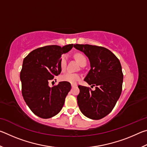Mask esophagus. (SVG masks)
I'll return each instance as SVG.
<instances>
[{
    "mask_svg": "<svg viewBox=\"0 0 147 147\" xmlns=\"http://www.w3.org/2000/svg\"><path fill=\"white\" fill-rule=\"evenodd\" d=\"M76 86H77L76 84H71L72 88H74V87H76Z\"/></svg>",
    "mask_w": 147,
    "mask_h": 147,
    "instance_id": "obj_1",
    "label": "esophagus"
}]
</instances>
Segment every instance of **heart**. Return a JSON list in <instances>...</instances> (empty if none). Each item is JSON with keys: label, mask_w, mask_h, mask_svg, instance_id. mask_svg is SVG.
I'll return each mask as SVG.
<instances>
[{"label": "heart", "mask_w": 147, "mask_h": 147, "mask_svg": "<svg viewBox=\"0 0 147 147\" xmlns=\"http://www.w3.org/2000/svg\"><path fill=\"white\" fill-rule=\"evenodd\" d=\"M74 58L76 59V61L78 62V63L80 65H82L84 63H86V58H85L83 54H76L74 55ZM67 56L63 55L61 56L60 59V68L61 71H64L67 65ZM61 80L62 81L67 82L72 84H76L78 81H80L82 78V76L80 74L78 73H67L66 74H63L61 76Z\"/></svg>", "instance_id": "b5f03b06"}]
</instances>
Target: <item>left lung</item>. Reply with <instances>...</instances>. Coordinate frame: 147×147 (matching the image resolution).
I'll use <instances>...</instances> for the list:
<instances>
[{
    "instance_id": "obj_1",
    "label": "left lung",
    "mask_w": 147,
    "mask_h": 147,
    "mask_svg": "<svg viewBox=\"0 0 147 147\" xmlns=\"http://www.w3.org/2000/svg\"><path fill=\"white\" fill-rule=\"evenodd\" d=\"M90 62L91 69L84 78L95 90L78 86L77 102L81 112L87 117L98 120L112 111L120 97L123 74L120 61L115 54L102 47L91 45H74Z\"/></svg>"
}]
</instances>
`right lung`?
<instances>
[{
	"label": "right lung",
	"instance_id": "right-lung-1",
	"mask_svg": "<svg viewBox=\"0 0 147 147\" xmlns=\"http://www.w3.org/2000/svg\"><path fill=\"white\" fill-rule=\"evenodd\" d=\"M73 44L63 47L49 45L36 49L24 59L20 74L22 94L35 115L43 119L53 117L61 111L71 90V84L59 82L51 88L50 80L60 74V59L71 51Z\"/></svg>",
	"mask_w": 147,
	"mask_h": 147
}]
</instances>
